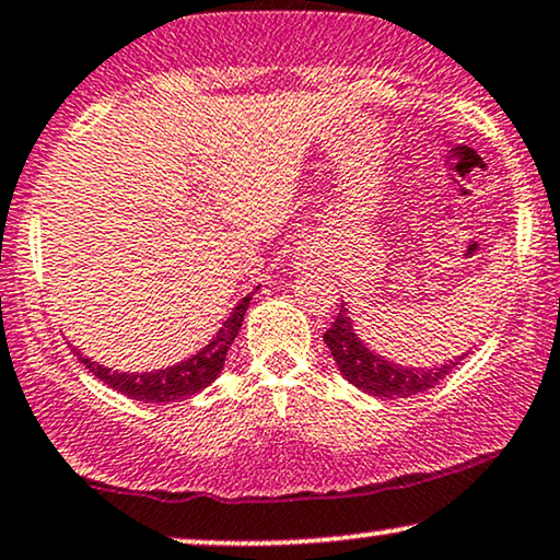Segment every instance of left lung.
I'll list each match as a JSON object with an SVG mask.
<instances>
[{"mask_svg": "<svg viewBox=\"0 0 560 560\" xmlns=\"http://www.w3.org/2000/svg\"><path fill=\"white\" fill-rule=\"evenodd\" d=\"M323 341L328 343L338 372L359 390L374 395V398H410L431 390L436 382H442L455 366L463 362V357H455L452 362L439 366H406L395 364L390 359L374 353L362 338L353 330L349 310L341 302L336 320L325 330Z\"/></svg>", "mask_w": 560, "mask_h": 560, "instance_id": "1", "label": "left lung"}]
</instances>
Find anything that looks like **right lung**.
I'll use <instances>...</instances> for the list:
<instances>
[{
  "label": "right lung",
  "instance_id": "add662e5",
  "mask_svg": "<svg viewBox=\"0 0 560 560\" xmlns=\"http://www.w3.org/2000/svg\"><path fill=\"white\" fill-rule=\"evenodd\" d=\"M258 292V287H256ZM243 296L235 304L228 320H224L222 328L211 341L203 346L201 351H196L194 357L183 359V362L165 366V370H154V372H113L108 366L92 362L90 357H82L80 351L74 349L77 359L84 364V370H90L97 380H103L105 385L113 387V390L129 395L133 400H144V402H173V400H183L190 398V395L201 393L203 387H209L211 382L219 377L224 362H228V351L232 341L237 338L240 325H243V317L247 313V304H250L253 294Z\"/></svg>",
  "mask_w": 560,
  "mask_h": 560
}]
</instances>
